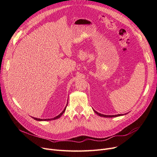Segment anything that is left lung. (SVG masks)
<instances>
[{
	"label": "left lung",
	"instance_id": "obj_1",
	"mask_svg": "<svg viewBox=\"0 0 157 157\" xmlns=\"http://www.w3.org/2000/svg\"><path fill=\"white\" fill-rule=\"evenodd\" d=\"M94 113L98 114V116H101V117H117V116H123L124 114H117V115H104V114H100L99 113H98V112H96V110H93Z\"/></svg>",
	"mask_w": 157,
	"mask_h": 157
}]
</instances>
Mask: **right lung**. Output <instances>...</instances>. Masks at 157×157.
<instances>
[{"label": "right lung", "mask_w": 157, "mask_h": 157, "mask_svg": "<svg viewBox=\"0 0 157 157\" xmlns=\"http://www.w3.org/2000/svg\"><path fill=\"white\" fill-rule=\"evenodd\" d=\"M67 105H68V102H67L66 106L65 107V108L64 109V110H63L62 113H61L60 114H59L58 116H57L54 117V118H51V119H40V118H36V117H33V119H34L35 120H36V121H51V120H54V119H57L59 118V117H60L63 114V113H64V111L66 110V109Z\"/></svg>", "instance_id": "right-lung-1"}]
</instances>
